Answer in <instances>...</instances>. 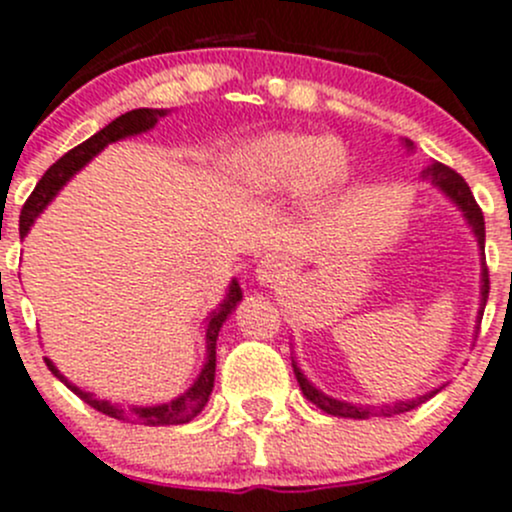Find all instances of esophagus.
Returning <instances> with one entry per match:
<instances>
[{
	"mask_svg": "<svg viewBox=\"0 0 512 512\" xmlns=\"http://www.w3.org/2000/svg\"><path fill=\"white\" fill-rule=\"evenodd\" d=\"M287 272H289L287 257L267 255L265 260L260 262V267H257V280H260V285H277L280 280H285Z\"/></svg>",
	"mask_w": 512,
	"mask_h": 512,
	"instance_id": "obj_1",
	"label": "esophagus"
}]
</instances>
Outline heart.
<instances>
[{"mask_svg":"<svg viewBox=\"0 0 512 512\" xmlns=\"http://www.w3.org/2000/svg\"><path fill=\"white\" fill-rule=\"evenodd\" d=\"M232 183L247 195L297 190L307 205L327 200L349 175L347 148L312 133H267L242 143L227 158Z\"/></svg>","mask_w":512,"mask_h":512,"instance_id":"b5f03b06","label":"heart"}]
</instances>
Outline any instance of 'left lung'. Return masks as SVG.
Here are the masks:
<instances>
[{"mask_svg":"<svg viewBox=\"0 0 512 512\" xmlns=\"http://www.w3.org/2000/svg\"><path fill=\"white\" fill-rule=\"evenodd\" d=\"M406 146L414 148V143L406 141ZM423 178L431 180V183L436 185V188L441 190V193L446 195V198L451 200L453 205H458V210H461L463 218L468 220V225H471L473 235H476V240H478L480 265H483V270H480V309H478V327H480V319H483V309H485V302H488V292H490V277H488V267H485V220H483V213H480L476 198H473V193H471V188H468L466 180H463L461 175L456 173V170L448 168V165L431 163L426 170H423ZM292 366H294V376H297L302 394L307 396V399L312 401L314 406H319V409H322L324 414H329V416H342V418L399 416V414H406V411L416 409V406H421L423 401H428L431 396H436L438 391H441V389H433V391H428V394L416 396V399H411V401H394V404H379V406H361V404L356 406V404H349V401H339V399H332V396L322 394V391H319L317 386H314L312 381H309L307 376L302 374V369L297 366V361H292Z\"/></svg>","mask_w":512,"mask_h":512,"instance_id":"obj_1","label":"left lung"}]
</instances>
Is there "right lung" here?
I'll return each instance as SVG.
<instances>
[{
    "mask_svg": "<svg viewBox=\"0 0 512 512\" xmlns=\"http://www.w3.org/2000/svg\"><path fill=\"white\" fill-rule=\"evenodd\" d=\"M165 113L168 111H163V108H136V111L123 113V116H118L116 121L108 123L106 128H101V131L94 133L89 141H84L81 146L71 148L66 156H61L59 160H56V163L51 165L44 175H41V180L36 183L34 193L29 195V200L24 203L22 215H19V235L24 237L29 230H32L34 220L39 218L41 210H44L46 205L54 200V195L59 193V190L64 188V185L69 183V180L74 178V175L79 173V170L84 168L91 158L98 156V153H101L108 143H116V141H121V138L138 136V133L151 131V128L158 123V118H163ZM240 299H242V289H240V285H237V280H232L230 287H227L223 304H220L218 309H213V314L208 317V327H205V349H208V352H205V364H203V369H200L198 379L190 384L188 391H183L180 396H175V399L168 401V404L126 406V409H123V406L111 404V401H106V399H96L91 391H84V389H79V386H74L64 374H61L59 369H56L54 361L51 359H44V361H46V366H49L51 374H54L61 384H66V389L74 391L81 401H86L89 406H94V409L101 411V414L118 418V421L141 423V426H178V423H188L205 409V404H208L210 391H213V384H215V347H218L220 327H223L225 319L230 317L232 309L237 307V302H240Z\"/></svg>",
    "mask_w": 512,
    "mask_h": 512,
    "instance_id": "1",
    "label": "right lung"
}]
</instances>
